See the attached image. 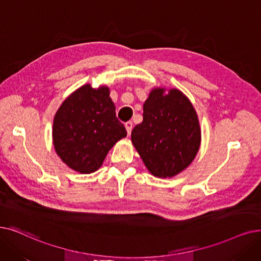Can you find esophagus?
Wrapping results in <instances>:
<instances>
[{"instance_id": "34e87169", "label": "esophagus", "mask_w": 261, "mask_h": 261, "mask_svg": "<svg viewBox=\"0 0 261 261\" xmlns=\"http://www.w3.org/2000/svg\"><path fill=\"white\" fill-rule=\"evenodd\" d=\"M124 127H126V130L128 132V135L131 134V131H132V127H133V123L132 121H127L126 123H124Z\"/></svg>"}]
</instances>
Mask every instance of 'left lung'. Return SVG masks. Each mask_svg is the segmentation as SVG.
I'll return each mask as SVG.
<instances>
[{
  "label": "left lung",
  "instance_id": "left-lung-1",
  "mask_svg": "<svg viewBox=\"0 0 261 261\" xmlns=\"http://www.w3.org/2000/svg\"><path fill=\"white\" fill-rule=\"evenodd\" d=\"M143 121L131 140L148 171L155 177H173L187 168L198 151L200 129L196 112L178 89L164 95L151 90L143 108Z\"/></svg>",
  "mask_w": 261,
  "mask_h": 261
}]
</instances>
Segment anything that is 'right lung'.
<instances>
[{"label": "right lung", "instance_id": "1", "mask_svg": "<svg viewBox=\"0 0 261 261\" xmlns=\"http://www.w3.org/2000/svg\"><path fill=\"white\" fill-rule=\"evenodd\" d=\"M127 135L110 90L86 84L68 97L53 121V144L64 163L81 174L101 166L109 150Z\"/></svg>", "mask_w": 261, "mask_h": 261}]
</instances>
